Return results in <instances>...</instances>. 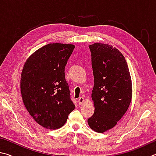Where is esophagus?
<instances>
[{
  "label": "esophagus",
  "instance_id": "34e87169",
  "mask_svg": "<svg viewBox=\"0 0 156 156\" xmlns=\"http://www.w3.org/2000/svg\"><path fill=\"white\" fill-rule=\"evenodd\" d=\"M84 102V98L83 97H80L79 98V99H78V103L80 105H81L82 104V103Z\"/></svg>",
  "mask_w": 156,
  "mask_h": 156
}]
</instances>
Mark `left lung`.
Returning <instances> with one entry per match:
<instances>
[{
  "label": "left lung",
  "mask_w": 156,
  "mask_h": 156,
  "mask_svg": "<svg viewBox=\"0 0 156 156\" xmlns=\"http://www.w3.org/2000/svg\"><path fill=\"white\" fill-rule=\"evenodd\" d=\"M94 85L92 93L94 112L88 119L92 130L103 133L123 116L132 97V80L125 57L107 44L89 46Z\"/></svg>",
  "instance_id": "left-lung-1"
}]
</instances>
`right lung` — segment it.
<instances>
[{"instance_id": "obj_1", "label": "right lung", "mask_w": 156, "mask_h": 156, "mask_svg": "<svg viewBox=\"0 0 156 156\" xmlns=\"http://www.w3.org/2000/svg\"><path fill=\"white\" fill-rule=\"evenodd\" d=\"M74 48L69 44H46L27 59L22 71L20 91L24 106L46 129L62 127L75 108L64 73Z\"/></svg>"}]
</instances>
